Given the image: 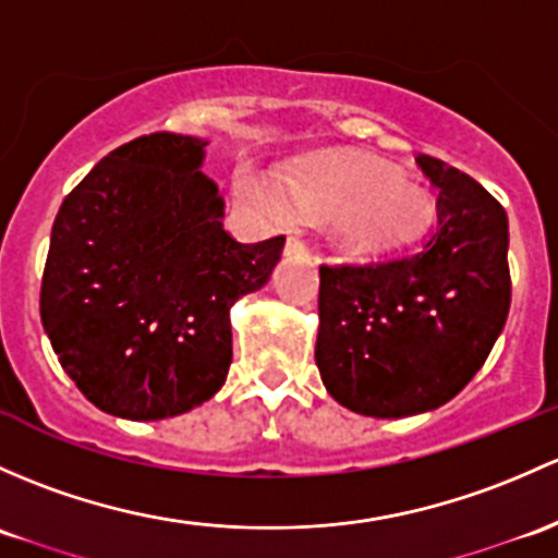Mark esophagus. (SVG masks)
Returning <instances> with one entry per match:
<instances>
[{"label":"esophagus","instance_id":"obj_1","mask_svg":"<svg viewBox=\"0 0 558 558\" xmlns=\"http://www.w3.org/2000/svg\"><path fill=\"white\" fill-rule=\"evenodd\" d=\"M286 251H289V254H304V251H307V240H304V234L291 232L289 240H286Z\"/></svg>","mask_w":558,"mask_h":558}]
</instances>
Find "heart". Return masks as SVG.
<instances>
[{
	"mask_svg": "<svg viewBox=\"0 0 558 558\" xmlns=\"http://www.w3.org/2000/svg\"><path fill=\"white\" fill-rule=\"evenodd\" d=\"M291 205L333 216L339 243L377 254L407 243L430 221L433 201L412 181L372 160H333L294 171L286 181Z\"/></svg>",
	"mask_w": 558,
	"mask_h": 558,
	"instance_id": "1",
	"label": "heart"
}]
</instances>
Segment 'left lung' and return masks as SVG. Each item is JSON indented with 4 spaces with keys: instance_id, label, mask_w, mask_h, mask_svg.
<instances>
[{
    "instance_id": "1",
    "label": "left lung",
    "mask_w": 558,
    "mask_h": 558,
    "mask_svg": "<svg viewBox=\"0 0 558 558\" xmlns=\"http://www.w3.org/2000/svg\"><path fill=\"white\" fill-rule=\"evenodd\" d=\"M436 227L420 248L377 262L320 264L315 363L326 390L366 417L444 407L495 348L511 310L506 208L430 155Z\"/></svg>"
}]
</instances>
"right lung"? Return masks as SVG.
<instances>
[{
    "label": "right lung",
    "instance_id": "1",
    "mask_svg": "<svg viewBox=\"0 0 558 558\" xmlns=\"http://www.w3.org/2000/svg\"><path fill=\"white\" fill-rule=\"evenodd\" d=\"M205 141L149 133L109 151L52 221L39 315L82 396L125 420L208 401L232 363L230 307L286 238L238 243L201 171Z\"/></svg>",
    "mask_w": 558,
    "mask_h": 558
}]
</instances>
